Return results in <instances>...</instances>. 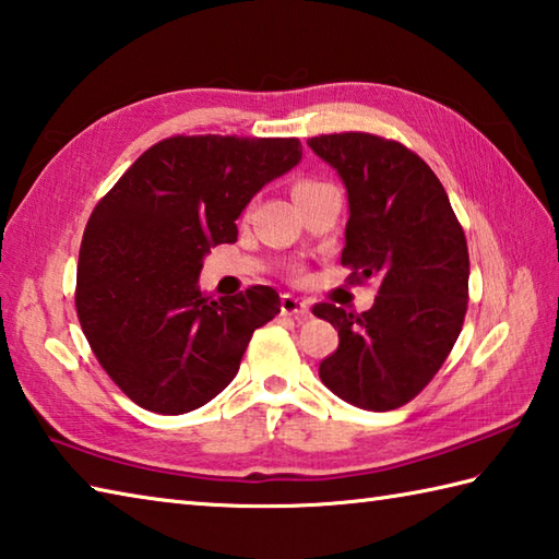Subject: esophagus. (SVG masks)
Wrapping results in <instances>:
<instances>
[{
    "mask_svg": "<svg viewBox=\"0 0 559 559\" xmlns=\"http://www.w3.org/2000/svg\"><path fill=\"white\" fill-rule=\"evenodd\" d=\"M281 312L283 314L302 317V314L310 312V302L302 300V298H295V295L286 293V295H281Z\"/></svg>",
    "mask_w": 559,
    "mask_h": 559,
    "instance_id": "obj_1",
    "label": "esophagus"
}]
</instances>
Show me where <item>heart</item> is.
Returning <instances> with one entry per match:
<instances>
[{
    "instance_id": "b5f03b06",
    "label": "heart",
    "mask_w": 559,
    "mask_h": 559,
    "mask_svg": "<svg viewBox=\"0 0 559 559\" xmlns=\"http://www.w3.org/2000/svg\"><path fill=\"white\" fill-rule=\"evenodd\" d=\"M314 183H320V181H312V179H302V181H298V183H295V191H302V189H308V186H314Z\"/></svg>"
}]
</instances>
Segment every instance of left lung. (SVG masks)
Listing matches in <instances>:
<instances>
[{"label": "left lung", "mask_w": 559, "mask_h": 559, "mask_svg": "<svg viewBox=\"0 0 559 559\" xmlns=\"http://www.w3.org/2000/svg\"><path fill=\"white\" fill-rule=\"evenodd\" d=\"M308 145L338 171L348 193L342 266L356 283L380 281L366 312L332 302L312 308L338 330L320 378L354 407L397 409L429 385L463 330L469 278L463 225L439 177L402 142L332 133Z\"/></svg>", "instance_id": "8db88e82"}]
</instances>
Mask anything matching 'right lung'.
I'll return each mask as SVG.
<instances>
[{
	"mask_svg": "<svg viewBox=\"0 0 559 559\" xmlns=\"http://www.w3.org/2000/svg\"><path fill=\"white\" fill-rule=\"evenodd\" d=\"M300 157L298 138L174 135L96 203L74 308L96 360L142 409L186 414L221 395L251 334L281 312L269 286L215 300L199 273L213 245L237 242L254 193Z\"/></svg>",
	"mask_w": 559,
	"mask_h": 559,
	"instance_id": "obj_1",
	"label": "right lung"
}]
</instances>
